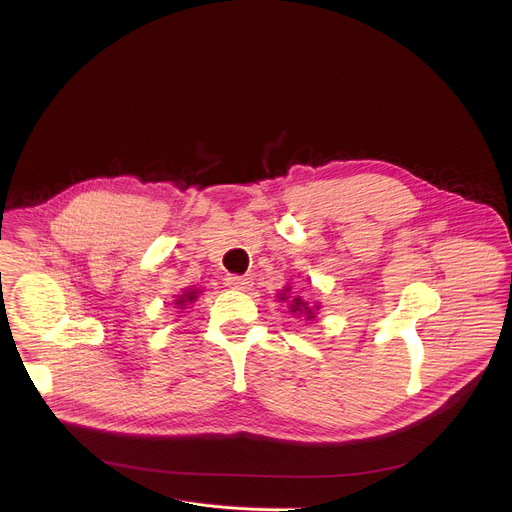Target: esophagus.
Returning <instances> with one entry per match:
<instances>
[{"instance_id": "esophagus-1", "label": "esophagus", "mask_w": 512, "mask_h": 512, "mask_svg": "<svg viewBox=\"0 0 512 512\" xmlns=\"http://www.w3.org/2000/svg\"><path fill=\"white\" fill-rule=\"evenodd\" d=\"M251 279L249 277H239V275H231V277H227V285L229 287H233V289H241V291H245V289H249L251 287Z\"/></svg>"}]
</instances>
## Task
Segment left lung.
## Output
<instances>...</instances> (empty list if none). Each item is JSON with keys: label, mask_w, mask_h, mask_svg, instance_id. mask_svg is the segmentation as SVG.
<instances>
[{"label": "left lung", "mask_w": 512, "mask_h": 512, "mask_svg": "<svg viewBox=\"0 0 512 512\" xmlns=\"http://www.w3.org/2000/svg\"><path fill=\"white\" fill-rule=\"evenodd\" d=\"M289 294H291V285L287 283L277 294V302H287V308H289L291 314H294V316H304V320L314 322L316 314L320 312L322 306L318 302L314 306H310V302H306L302 296H289Z\"/></svg>", "instance_id": "1"}]
</instances>
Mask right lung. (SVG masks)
<instances>
[{
	"label": "right lung",
	"instance_id": "right-lung-1",
	"mask_svg": "<svg viewBox=\"0 0 512 512\" xmlns=\"http://www.w3.org/2000/svg\"><path fill=\"white\" fill-rule=\"evenodd\" d=\"M200 294H202V291H200L198 287H186L180 296H176L174 306H176L178 310H186V308H190V306L198 300Z\"/></svg>",
	"mask_w": 512,
	"mask_h": 512
}]
</instances>
